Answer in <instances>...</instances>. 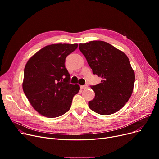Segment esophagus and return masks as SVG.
Returning <instances> with one entry per match:
<instances>
[{
    "label": "esophagus",
    "instance_id": "obj_1",
    "mask_svg": "<svg viewBox=\"0 0 159 159\" xmlns=\"http://www.w3.org/2000/svg\"><path fill=\"white\" fill-rule=\"evenodd\" d=\"M88 88V86L87 85H84V86H80V89H87Z\"/></svg>",
    "mask_w": 159,
    "mask_h": 159
}]
</instances>
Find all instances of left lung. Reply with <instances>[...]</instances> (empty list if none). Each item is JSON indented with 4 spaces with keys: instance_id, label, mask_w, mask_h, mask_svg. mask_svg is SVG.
I'll return each instance as SVG.
<instances>
[{
    "instance_id": "8db88e82",
    "label": "left lung",
    "mask_w": 159,
    "mask_h": 159,
    "mask_svg": "<svg viewBox=\"0 0 159 159\" xmlns=\"http://www.w3.org/2000/svg\"><path fill=\"white\" fill-rule=\"evenodd\" d=\"M93 73L102 78L101 83L91 86L95 98L88 102L95 113L107 115L120 110L131 96L135 72L127 55L112 45L101 40L80 44Z\"/></svg>"
}]
</instances>
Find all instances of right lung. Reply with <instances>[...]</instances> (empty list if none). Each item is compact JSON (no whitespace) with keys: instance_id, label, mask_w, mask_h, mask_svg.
I'll use <instances>...</instances> for the list:
<instances>
[{"instance_id":"1","label":"right lung","mask_w":159,"mask_h":159,"mask_svg":"<svg viewBox=\"0 0 159 159\" xmlns=\"http://www.w3.org/2000/svg\"><path fill=\"white\" fill-rule=\"evenodd\" d=\"M77 46V44L46 46L33 55L25 66L24 93L40 115L55 118L70 110L80 86L69 83L70 75L65 67V59Z\"/></svg>"}]
</instances>
